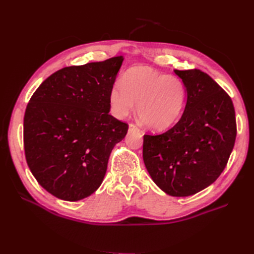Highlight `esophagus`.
<instances>
[{"label": "esophagus", "instance_id": "34e87169", "mask_svg": "<svg viewBox=\"0 0 254 254\" xmlns=\"http://www.w3.org/2000/svg\"><path fill=\"white\" fill-rule=\"evenodd\" d=\"M129 131L139 132V131H140V129H139V127H136L134 124H129Z\"/></svg>", "mask_w": 254, "mask_h": 254}]
</instances>
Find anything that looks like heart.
Segmentation results:
<instances>
[{"instance_id": "b5f03b06", "label": "heart", "mask_w": 254, "mask_h": 254, "mask_svg": "<svg viewBox=\"0 0 254 254\" xmlns=\"http://www.w3.org/2000/svg\"><path fill=\"white\" fill-rule=\"evenodd\" d=\"M146 126L165 130L179 120L187 103V88L176 76L146 65L130 66L109 93L112 114L125 119L135 109Z\"/></svg>"}]
</instances>
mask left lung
Listing matches in <instances>:
<instances>
[{
	"instance_id": "obj_1",
	"label": "left lung",
	"mask_w": 254,
	"mask_h": 254,
	"mask_svg": "<svg viewBox=\"0 0 254 254\" xmlns=\"http://www.w3.org/2000/svg\"><path fill=\"white\" fill-rule=\"evenodd\" d=\"M187 88L181 119L166 132L144 135L143 160L167 195H194L216 180L228 163L236 137L234 106L206 73L174 70Z\"/></svg>"
}]
</instances>
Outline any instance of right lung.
Wrapping results in <instances>:
<instances>
[{
  "label": "right lung",
  "instance_id": "obj_1",
  "mask_svg": "<svg viewBox=\"0 0 254 254\" xmlns=\"http://www.w3.org/2000/svg\"><path fill=\"white\" fill-rule=\"evenodd\" d=\"M124 58L72 65L52 74L24 115L26 162L50 194L77 201L101 186L128 125L109 114V93Z\"/></svg>",
  "mask_w": 254,
  "mask_h": 254
}]
</instances>
